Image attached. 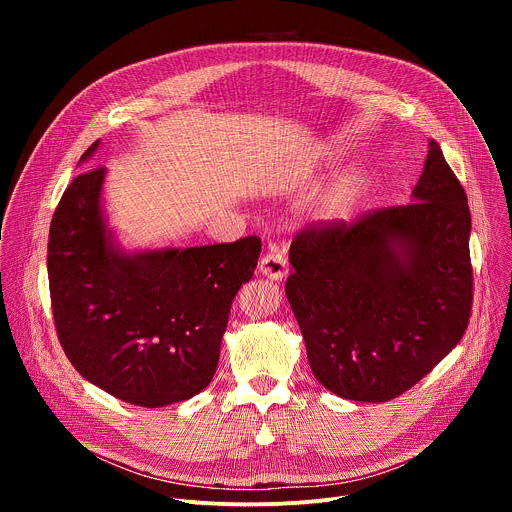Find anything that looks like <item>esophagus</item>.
I'll list each match as a JSON object with an SVG mask.
<instances>
[{"mask_svg":"<svg viewBox=\"0 0 512 512\" xmlns=\"http://www.w3.org/2000/svg\"><path fill=\"white\" fill-rule=\"evenodd\" d=\"M259 271L265 277L279 281V279H283L287 275V261H285V257L281 253H275V251L265 253L261 257V261H259Z\"/></svg>","mask_w":512,"mask_h":512,"instance_id":"obj_1","label":"esophagus"}]
</instances>
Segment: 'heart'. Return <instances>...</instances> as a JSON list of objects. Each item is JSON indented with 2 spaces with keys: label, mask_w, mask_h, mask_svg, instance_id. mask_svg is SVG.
<instances>
[{
  "label": "heart",
  "mask_w": 512,
  "mask_h": 512,
  "mask_svg": "<svg viewBox=\"0 0 512 512\" xmlns=\"http://www.w3.org/2000/svg\"><path fill=\"white\" fill-rule=\"evenodd\" d=\"M360 196V186L358 184H346L342 188H338L332 198L326 202V212L330 218H340V216H346L352 206L356 204Z\"/></svg>",
  "instance_id": "b5f03b06"
}]
</instances>
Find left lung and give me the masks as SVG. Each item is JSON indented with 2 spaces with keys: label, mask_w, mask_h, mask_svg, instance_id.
I'll list each match as a JSON object with an SVG mask.
<instances>
[{
  "label": "left lung",
  "mask_w": 512,
  "mask_h": 512,
  "mask_svg": "<svg viewBox=\"0 0 512 512\" xmlns=\"http://www.w3.org/2000/svg\"><path fill=\"white\" fill-rule=\"evenodd\" d=\"M470 229L468 196L431 139L413 202L296 235L285 296L328 391L391 401L462 340L474 296Z\"/></svg>",
  "instance_id": "left-lung-1"
}]
</instances>
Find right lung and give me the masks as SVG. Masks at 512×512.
Wrapping results in <instances>:
<instances>
[{
	"label": "right lung",
	"instance_id": "1",
	"mask_svg": "<svg viewBox=\"0 0 512 512\" xmlns=\"http://www.w3.org/2000/svg\"><path fill=\"white\" fill-rule=\"evenodd\" d=\"M103 178L105 168H95L72 180L50 223L58 340L72 367L125 403L186 401L214 377L233 300L253 277L261 239L127 255L105 227Z\"/></svg>",
	"mask_w": 512,
	"mask_h": 512
}]
</instances>
